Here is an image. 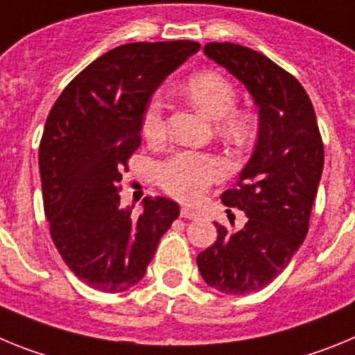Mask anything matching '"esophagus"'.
Returning a JSON list of instances; mask_svg holds the SVG:
<instances>
[{
    "label": "esophagus",
    "instance_id": "esophagus-1",
    "mask_svg": "<svg viewBox=\"0 0 355 355\" xmlns=\"http://www.w3.org/2000/svg\"><path fill=\"white\" fill-rule=\"evenodd\" d=\"M181 216H183V218H199V211H197V209H193V208H190V206H183V208H181Z\"/></svg>",
    "mask_w": 355,
    "mask_h": 355
}]
</instances>
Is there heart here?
Listing matches in <instances>:
<instances>
[{"mask_svg":"<svg viewBox=\"0 0 355 355\" xmlns=\"http://www.w3.org/2000/svg\"><path fill=\"white\" fill-rule=\"evenodd\" d=\"M183 94L197 110L216 121L222 137L245 142L252 135V122L245 112L234 110L236 90L233 83L215 71H200L183 83ZM142 133L147 142L158 144L165 139L167 126L162 97H153L142 119ZM229 163L224 158L199 150H178L158 163L156 181L159 187L181 200H196L216 181L224 180Z\"/></svg>","mask_w":355,"mask_h":355,"instance_id":"1","label":"heart"}]
</instances>
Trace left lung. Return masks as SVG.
I'll use <instances>...</instances> for the list:
<instances>
[{
	"mask_svg": "<svg viewBox=\"0 0 355 355\" xmlns=\"http://www.w3.org/2000/svg\"><path fill=\"white\" fill-rule=\"evenodd\" d=\"M205 53L245 85L259 108L252 156L238 183L220 196L225 206L245 213V227L229 231L215 224L216 241L197 256L206 284L245 295L272 283L302 245L324 168V142L311 99L293 74L240 44L209 42Z\"/></svg>",
	"mask_w": 355,
	"mask_h": 355,
	"instance_id": "left-lung-1",
	"label": "left lung"
}]
</instances>
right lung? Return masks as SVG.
I'll use <instances>...</instances> for the list:
<instances>
[{"instance_id":"1","label":"right lung","mask_w":355,"mask_h":355,"mask_svg":"<svg viewBox=\"0 0 355 355\" xmlns=\"http://www.w3.org/2000/svg\"><path fill=\"white\" fill-rule=\"evenodd\" d=\"M199 49L193 40L119 46L87 65L49 112L39 146L44 213L65 265L94 290L119 293L142 281L180 216L159 196L135 216L119 192L150 96Z\"/></svg>"}]
</instances>
